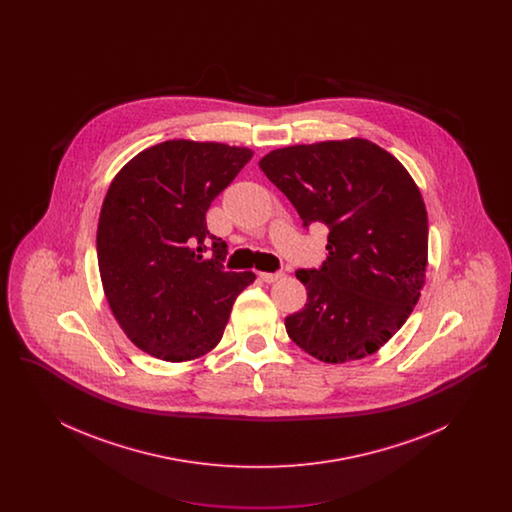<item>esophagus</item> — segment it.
<instances>
[{
	"instance_id": "34e87169",
	"label": "esophagus",
	"mask_w": 512,
	"mask_h": 512,
	"mask_svg": "<svg viewBox=\"0 0 512 512\" xmlns=\"http://www.w3.org/2000/svg\"><path fill=\"white\" fill-rule=\"evenodd\" d=\"M261 278H263V282H267V284H274V282H278V280L284 278V272H261Z\"/></svg>"
}]
</instances>
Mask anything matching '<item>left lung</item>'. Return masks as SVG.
<instances>
[{"label": "left lung", "mask_w": 512, "mask_h": 512, "mask_svg": "<svg viewBox=\"0 0 512 512\" xmlns=\"http://www.w3.org/2000/svg\"><path fill=\"white\" fill-rule=\"evenodd\" d=\"M303 226H328V257L295 276L307 303L286 332L324 363L376 353L413 313L428 265V215L411 174L363 138L274 149L259 161Z\"/></svg>", "instance_id": "left-lung-1"}]
</instances>
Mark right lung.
<instances>
[{
	"label": "right lung",
	"mask_w": 512,
	"mask_h": 512,
	"mask_svg": "<svg viewBox=\"0 0 512 512\" xmlns=\"http://www.w3.org/2000/svg\"><path fill=\"white\" fill-rule=\"evenodd\" d=\"M251 157L247 147L169 140L130 159L107 190L98 222L103 292L128 340L157 359L209 353L255 280L222 268L226 242L205 222Z\"/></svg>",
	"instance_id": "add662e5"
}]
</instances>
